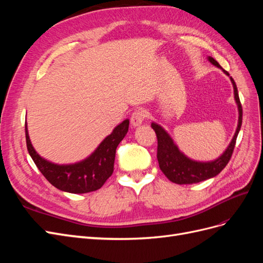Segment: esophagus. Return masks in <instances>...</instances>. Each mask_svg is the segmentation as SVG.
Listing matches in <instances>:
<instances>
[{
  "mask_svg": "<svg viewBox=\"0 0 263 263\" xmlns=\"http://www.w3.org/2000/svg\"><path fill=\"white\" fill-rule=\"evenodd\" d=\"M146 112L144 109H136L130 117V124L133 127H138L144 123L146 118Z\"/></svg>",
  "mask_w": 263,
  "mask_h": 263,
  "instance_id": "obj_1",
  "label": "esophagus"
}]
</instances>
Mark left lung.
Masks as SVG:
<instances>
[{"mask_svg":"<svg viewBox=\"0 0 263 263\" xmlns=\"http://www.w3.org/2000/svg\"><path fill=\"white\" fill-rule=\"evenodd\" d=\"M208 59L212 65L221 69L224 71V73L229 77V73L220 67V65L216 60L212 57H209ZM229 78L234 86L235 101L238 106L239 117H238L237 129L232 141H230V144L228 145L224 153H222V155L217 159H215V160L201 162L187 158L184 154L181 153L178 146L174 144L173 139L170 137V135L166 133L160 125L151 123V127H153V129L155 130L158 139L157 158L159 166H160V169L164 176L171 182L177 183V184H193V183H198L214 178L216 177L218 173H220V171L225 168L228 161L230 160V157L233 155V151L236 145L238 133H239L242 124V107L240 104L239 95H238V90L234 79L232 77Z\"/></svg>","mask_w":263,"mask_h":263,"instance_id":"1","label":"left lung"}]
</instances>
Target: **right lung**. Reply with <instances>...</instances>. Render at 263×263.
Segmentation results:
<instances>
[{"instance_id": "1", "label": "right lung", "mask_w": 263, "mask_h": 263, "mask_svg": "<svg viewBox=\"0 0 263 263\" xmlns=\"http://www.w3.org/2000/svg\"><path fill=\"white\" fill-rule=\"evenodd\" d=\"M128 126L129 119H125L117 125L112 134L84 160L72 164H57L46 160L36 153L28 136L27 124H25L27 150L38 170L54 187L73 194L89 193L102 187L112 176L116 148L126 136Z\"/></svg>"}]
</instances>
